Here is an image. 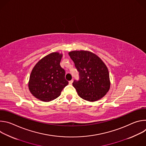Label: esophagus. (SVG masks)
Wrapping results in <instances>:
<instances>
[{"label": "esophagus", "instance_id": "obj_1", "mask_svg": "<svg viewBox=\"0 0 146 146\" xmlns=\"http://www.w3.org/2000/svg\"><path fill=\"white\" fill-rule=\"evenodd\" d=\"M73 80H72L69 81V84H72V83H73Z\"/></svg>", "mask_w": 146, "mask_h": 146}]
</instances>
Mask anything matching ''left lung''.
I'll return each instance as SVG.
<instances>
[{
	"label": "left lung",
	"mask_w": 146,
	"mask_h": 146,
	"mask_svg": "<svg viewBox=\"0 0 146 146\" xmlns=\"http://www.w3.org/2000/svg\"><path fill=\"white\" fill-rule=\"evenodd\" d=\"M69 55L79 72V80L73 82L79 96L90 102L103 98L110 86L109 71L104 62L90 51H73Z\"/></svg>",
	"instance_id": "8db88e82"
}]
</instances>
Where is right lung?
<instances>
[{
	"mask_svg": "<svg viewBox=\"0 0 146 146\" xmlns=\"http://www.w3.org/2000/svg\"><path fill=\"white\" fill-rule=\"evenodd\" d=\"M62 56L58 52H52L40 60L33 68L28 86L31 94L38 99L52 100L68 85L65 71L60 65Z\"/></svg>",
	"mask_w": 146,
	"mask_h": 146,
	"instance_id": "1",
	"label": "right lung"
}]
</instances>
